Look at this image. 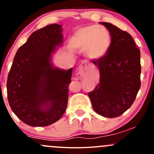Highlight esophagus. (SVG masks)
Instances as JSON below:
<instances>
[{"instance_id":"esophagus-1","label":"esophagus","mask_w":154,"mask_h":154,"mask_svg":"<svg viewBox=\"0 0 154 154\" xmlns=\"http://www.w3.org/2000/svg\"><path fill=\"white\" fill-rule=\"evenodd\" d=\"M87 64L85 61H83L82 63L79 65V72H84L87 70Z\"/></svg>"}]
</instances>
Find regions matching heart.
<instances>
[{"mask_svg": "<svg viewBox=\"0 0 154 154\" xmlns=\"http://www.w3.org/2000/svg\"><path fill=\"white\" fill-rule=\"evenodd\" d=\"M110 44L109 32L101 26L91 25L79 29L72 39L74 48L85 51L86 56L92 60H98L105 56Z\"/></svg>", "mask_w": 154, "mask_h": 154, "instance_id": "1", "label": "heart"}]
</instances>
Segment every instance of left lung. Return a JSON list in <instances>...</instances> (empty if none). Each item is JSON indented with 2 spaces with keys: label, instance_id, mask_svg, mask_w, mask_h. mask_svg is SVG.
<instances>
[{
  "label": "left lung",
  "instance_id": "1",
  "mask_svg": "<svg viewBox=\"0 0 154 154\" xmlns=\"http://www.w3.org/2000/svg\"><path fill=\"white\" fill-rule=\"evenodd\" d=\"M111 44L103 57L92 63L98 67L100 81L88 94L94 110L106 118L123 114L134 103L141 87L140 51L129 33L108 22Z\"/></svg>",
  "mask_w": 154,
  "mask_h": 154
}]
</instances>
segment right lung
Segmentation results:
<instances>
[{"mask_svg": "<svg viewBox=\"0 0 154 154\" xmlns=\"http://www.w3.org/2000/svg\"><path fill=\"white\" fill-rule=\"evenodd\" d=\"M61 27L49 24L32 33L17 50L8 74L10 106L28 125H50L66 110L72 68L60 69L51 63L56 46L63 44Z\"/></svg>", "mask_w": 154, "mask_h": 154, "instance_id": "right-lung-1", "label": "right lung"}]
</instances>
